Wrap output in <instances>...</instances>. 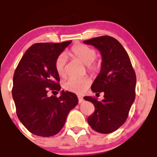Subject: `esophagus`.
<instances>
[{
  "mask_svg": "<svg viewBox=\"0 0 157 157\" xmlns=\"http://www.w3.org/2000/svg\"><path fill=\"white\" fill-rule=\"evenodd\" d=\"M78 101H79V103H82V102L84 101L83 98H82L81 96H78Z\"/></svg>",
  "mask_w": 157,
  "mask_h": 157,
  "instance_id": "34e87169",
  "label": "esophagus"
}]
</instances>
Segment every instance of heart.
<instances>
[{"label": "heart", "mask_w": 157, "mask_h": 157, "mask_svg": "<svg viewBox=\"0 0 157 157\" xmlns=\"http://www.w3.org/2000/svg\"><path fill=\"white\" fill-rule=\"evenodd\" d=\"M71 53L79 59L82 63L86 65L90 71L94 72L98 69V65L94 61L97 57V52L92 48L83 44H78L71 48ZM66 56L64 53L60 54L55 60V68L60 77L66 75ZM91 83V79L88 77L82 78H69L64 82V89L70 92L80 94L84 92Z\"/></svg>", "instance_id": "b5f03b06"}]
</instances>
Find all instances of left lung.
I'll return each mask as SVG.
<instances>
[{
	"mask_svg": "<svg viewBox=\"0 0 157 157\" xmlns=\"http://www.w3.org/2000/svg\"><path fill=\"white\" fill-rule=\"evenodd\" d=\"M100 52V72L94 81L91 90L104 92V100L92 97L84 100L92 102L95 110L88 118L91 128L101 134H109L124 124L135 100L136 75L127 52L121 44L110 36H100L84 40Z\"/></svg>",
	"mask_w": 157,
	"mask_h": 157,
	"instance_id": "1",
	"label": "left lung"
}]
</instances>
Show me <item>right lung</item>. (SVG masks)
Masks as SVG:
<instances>
[{
    "label": "right lung",
    "instance_id": "1",
    "mask_svg": "<svg viewBox=\"0 0 157 157\" xmlns=\"http://www.w3.org/2000/svg\"><path fill=\"white\" fill-rule=\"evenodd\" d=\"M71 43L33 44L16 68L12 91L16 113L33 134L45 137L57 134L64 126L68 113L78 103L77 95L67 91L63 90L59 97L47 95L49 90L61 89L55 60Z\"/></svg>",
    "mask_w": 157,
    "mask_h": 157
}]
</instances>
